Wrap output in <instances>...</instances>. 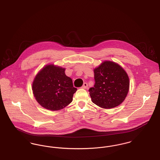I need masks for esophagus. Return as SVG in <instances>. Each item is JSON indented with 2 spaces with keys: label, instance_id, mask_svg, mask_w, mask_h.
I'll list each match as a JSON object with an SVG mask.
<instances>
[{
  "label": "esophagus",
  "instance_id": "1",
  "mask_svg": "<svg viewBox=\"0 0 160 160\" xmlns=\"http://www.w3.org/2000/svg\"><path fill=\"white\" fill-rule=\"evenodd\" d=\"M88 83H83V85L82 86V88L83 89H86V88H88Z\"/></svg>",
  "mask_w": 160,
  "mask_h": 160
}]
</instances>
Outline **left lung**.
<instances>
[{"mask_svg":"<svg viewBox=\"0 0 160 160\" xmlns=\"http://www.w3.org/2000/svg\"><path fill=\"white\" fill-rule=\"evenodd\" d=\"M95 85L89 89L92 102L104 109L118 106L126 97L129 89V77L122 67L105 61L94 69Z\"/></svg>","mask_w":160,"mask_h":160,"instance_id":"left-lung-1","label":"left lung"}]
</instances>
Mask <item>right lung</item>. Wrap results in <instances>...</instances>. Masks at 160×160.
I'll use <instances>...</instances> for the list:
<instances>
[{
    "mask_svg": "<svg viewBox=\"0 0 160 160\" xmlns=\"http://www.w3.org/2000/svg\"><path fill=\"white\" fill-rule=\"evenodd\" d=\"M65 71L62 67L48 65L34 78L32 87L33 94L38 103L44 108L58 111L72 102L77 89Z\"/></svg>",
    "mask_w": 160,
    "mask_h": 160,
    "instance_id": "1",
    "label": "right lung"
}]
</instances>
